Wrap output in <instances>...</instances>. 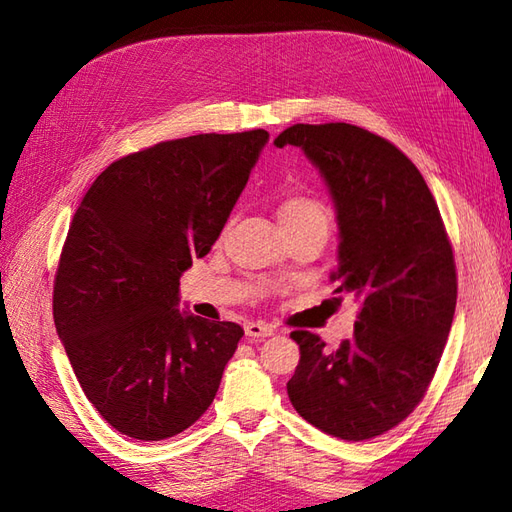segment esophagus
I'll return each instance as SVG.
<instances>
[{
  "mask_svg": "<svg viewBox=\"0 0 512 512\" xmlns=\"http://www.w3.org/2000/svg\"><path fill=\"white\" fill-rule=\"evenodd\" d=\"M246 336H250V339H266V336H273V325L268 323H262V321H250L246 323Z\"/></svg>",
  "mask_w": 512,
  "mask_h": 512,
  "instance_id": "esophagus-1",
  "label": "esophagus"
}]
</instances>
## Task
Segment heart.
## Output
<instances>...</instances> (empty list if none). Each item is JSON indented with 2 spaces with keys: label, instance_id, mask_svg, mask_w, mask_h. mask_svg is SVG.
Wrapping results in <instances>:
<instances>
[{
  "label": "heart",
  "instance_id": "obj_1",
  "mask_svg": "<svg viewBox=\"0 0 512 512\" xmlns=\"http://www.w3.org/2000/svg\"><path fill=\"white\" fill-rule=\"evenodd\" d=\"M277 222L281 233L299 231V228L321 226L328 231L330 228V211L321 200L312 198L306 193H292L277 206Z\"/></svg>",
  "mask_w": 512,
  "mask_h": 512
}]
</instances>
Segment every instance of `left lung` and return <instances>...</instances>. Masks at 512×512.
<instances>
[{"instance_id":"obj_1","label":"left lung","mask_w":512,"mask_h":512,"mask_svg":"<svg viewBox=\"0 0 512 512\" xmlns=\"http://www.w3.org/2000/svg\"><path fill=\"white\" fill-rule=\"evenodd\" d=\"M275 145L299 147L319 169L339 224L330 279L361 306L336 350L290 334L301 361L288 398L328 436L376 438L422 400L453 323L458 279L438 204L398 147L356 125L299 123Z\"/></svg>"}]
</instances>
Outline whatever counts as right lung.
I'll return each mask as SVG.
<instances>
[{
    "label": "right lung",
    "mask_w": 512,
    "mask_h": 512,
    "mask_svg": "<svg viewBox=\"0 0 512 512\" xmlns=\"http://www.w3.org/2000/svg\"><path fill=\"white\" fill-rule=\"evenodd\" d=\"M266 143L253 129L138 151L72 217L54 325L85 396L123 436H178L217 394L244 330L180 312V277L220 237Z\"/></svg>",
    "instance_id": "add662e5"
}]
</instances>
